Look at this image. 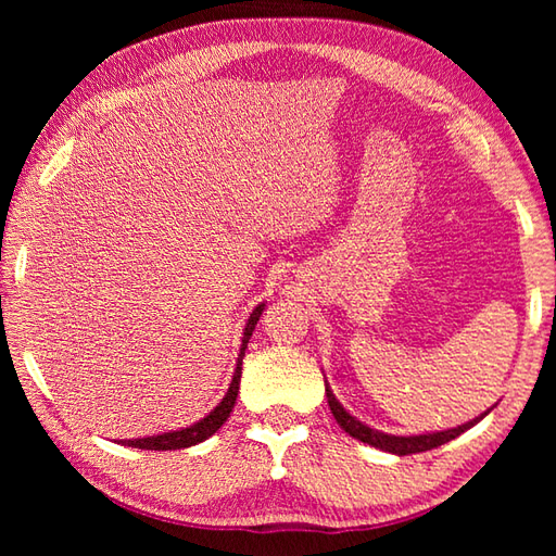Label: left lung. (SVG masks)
Returning a JSON list of instances; mask_svg holds the SVG:
<instances>
[{
    "label": "left lung",
    "instance_id": "8db88e82",
    "mask_svg": "<svg viewBox=\"0 0 556 556\" xmlns=\"http://www.w3.org/2000/svg\"><path fill=\"white\" fill-rule=\"evenodd\" d=\"M325 394H327V404H329V410H332L334 420L344 428V432H349L351 437H356V440L370 444L375 448H382V452H389V454H396V456H406V454H418V452H428V448H434L440 444H446L456 440V437L460 432H466L473 428V425H478L482 418L488 416V413L494 408H488L485 413H480L478 418L468 420L464 425H458V428H452V430H440V432H425V434H387L382 430H375L370 428V425L361 422L358 418H353L351 413L339 404V399L334 396L332 389H329V384L325 382Z\"/></svg>",
    "mask_w": 556,
    "mask_h": 556
}]
</instances>
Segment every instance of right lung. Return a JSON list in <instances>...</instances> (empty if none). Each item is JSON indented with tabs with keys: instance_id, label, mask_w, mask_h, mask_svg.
Segmentation results:
<instances>
[{
	"instance_id": "add662e5",
	"label": "right lung",
	"mask_w": 556,
	"mask_h": 556,
	"mask_svg": "<svg viewBox=\"0 0 556 556\" xmlns=\"http://www.w3.org/2000/svg\"><path fill=\"white\" fill-rule=\"evenodd\" d=\"M265 311V303H257L251 317L243 327V337H241V349H239V358H236V370L231 375V384L227 389V394L219 401V404L212 408L205 418H200L198 422L188 425V428L181 430H169L162 434H150V437H138V440H122L119 444L124 446H134V448H150V452H172V448H188L193 444L205 442L207 437L215 434L224 422H227L229 413L236 404V396H239V384H241V365H243V356L248 349V339L253 337V329L260 320V315Z\"/></svg>"
}]
</instances>
